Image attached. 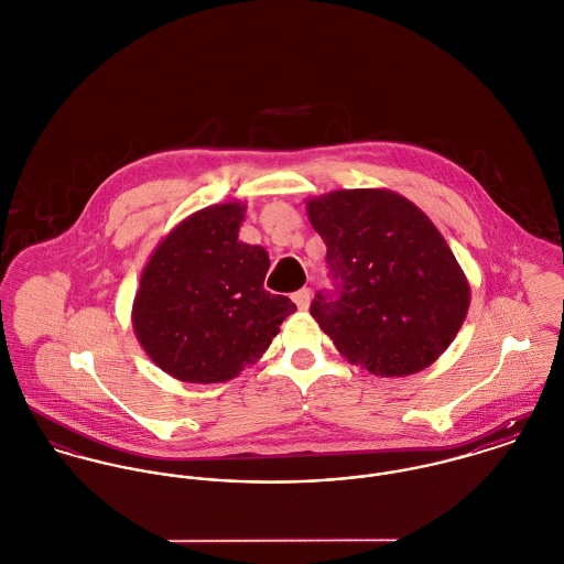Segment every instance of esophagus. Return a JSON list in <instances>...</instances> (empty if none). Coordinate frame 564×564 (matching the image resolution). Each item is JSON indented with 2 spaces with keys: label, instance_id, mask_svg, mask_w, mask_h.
I'll use <instances>...</instances> for the list:
<instances>
[{
  "label": "esophagus",
  "instance_id": "esophagus-1",
  "mask_svg": "<svg viewBox=\"0 0 564 564\" xmlns=\"http://www.w3.org/2000/svg\"><path fill=\"white\" fill-rule=\"evenodd\" d=\"M292 301L296 303V307H299L301 312H305V310L310 307V301H312V290H310V288H303V290L294 292V294H292Z\"/></svg>",
  "mask_w": 564,
  "mask_h": 564
}]
</instances>
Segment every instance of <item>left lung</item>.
<instances>
[{
  "mask_svg": "<svg viewBox=\"0 0 564 564\" xmlns=\"http://www.w3.org/2000/svg\"><path fill=\"white\" fill-rule=\"evenodd\" d=\"M333 292L313 317L337 350L375 376L415 375L452 344L469 283L431 218L391 189H335L307 203Z\"/></svg>",
  "mask_w": 564,
  "mask_h": 564,
  "instance_id": "1",
  "label": "left lung"
}]
</instances>
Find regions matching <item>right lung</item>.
I'll list each match as a JSON object with an SVG mask.
<instances>
[{"mask_svg":"<svg viewBox=\"0 0 564 564\" xmlns=\"http://www.w3.org/2000/svg\"><path fill=\"white\" fill-rule=\"evenodd\" d=\"M247 207L223 203L180 223L151 254L133 301L144 352L184 382H225L254 364L296 312L263 290L268 252L238 240Z\"/></svg>","mask_w":564,"mask_h":564,"instance_id":"right-lung-1","label":"right lung"}]
</instances>
